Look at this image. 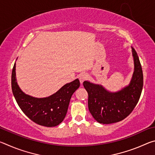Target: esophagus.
Masks as SVG:
<instances>
[{"instance_id":"34e87169","label":"esophagus","mask_w":155,"mask_h":155,"mask_svg":"<svg viewBox=\"0 0 155 155\" xmlns=\"http://www.w3.org/2000/svg\"><path fill=\"white\" fill-rule=\"evenodd\" d=\"M78 78H79V81H80L81 84H82L83 83V81L87 78V75L85 74V73H83V74H81L79 75V77Z\"/></svg>"}]
</instances>
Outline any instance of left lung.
Segmentation results:
<instances>
[{"label":"left lung","mask_w":155,"mask_h":155,"mask_svg":"<svg viewBox=\"0 0 155 155\" xmlns=\"http://www.w3.org/2000/svg\"><path fill=\"white\" fill-rule=\"evenodd\" d=\"M134 71L128 85L117 91L107 90L101 84L85 81L88 108L96 121L109 124L121 121L129 115L139 101L143 88L142 68L137 52L131 46Z\"/></svg>","instance_id":"obj_1"}]
</instances>
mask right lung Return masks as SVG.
I'll return each instance as SVG.
<instances>
[{
    "label": "right lung",
    "instance_id": "add662e5",
    "mask_svg": "<svg viewBox=\"0 0 155 155\" xmlns=\"http://www.w3.org/2000/svg\"><path fill=\"white\" fill-rule=\"evenodd\" d=\"M18 58L16 59V60ZM15 62L12 74V88L18 106L28 118L36 124L46 127H53L63 122L66 115L70 98L79 87L77 78L64 86L52 95L36 98L25 94L18 85Z\"/></svg>",
    "mask_w": 155,
    "mask_h": 155
}]
</instances>
